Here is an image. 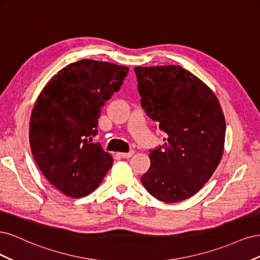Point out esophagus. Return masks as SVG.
Instances as JSON below:
<instances>
[{
  "label": "esophagus",
  "mask_w": 260,
  "mask_h": 260,
  "mask_svg": "<svg viewBox=\"0 0 260 260\" xmlns=\"http://www.w3.org/2000/svg\"><path fill=\"white\" fill-rule=\"evenodd\" d=\"M135 154V152L133 151H130V152H128V153H119L118 155H119L121 158H130V157Z\"/></svg>",
  "instance_id": "esophagus-1"
}]
</instances>
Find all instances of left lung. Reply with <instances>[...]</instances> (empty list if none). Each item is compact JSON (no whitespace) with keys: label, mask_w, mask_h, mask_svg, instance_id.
I'll return each instance as SVG.
<instances>
[{"label":"left lung","mask_w":260,"mask_h":260,"mask_svg":"<svg viewBox=\"0 0 260 260\" xmlns=\"http://www.w3.org/2000/svg\"><path fill=\"white\" fill-rule=\"evenodd\" d=\"M141 107L165 143L149 149L141 181L155 199L177 203L198 193L221 160L225 121L208 86L179 65L136 67Z\"/></svg>","instance_id":"left-lung-1"}]
</instances>
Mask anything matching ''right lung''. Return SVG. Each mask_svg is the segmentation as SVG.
I'll use <instances>...</instances> for the list:
<instances>
[{"mask_svg": "<svg viewBox=\"0 0 260 260\" xmlns=\"http://www.w3.org/2000/svg\"><path fill=\"white\" fill-rule=\"evenodd\" d=\"M129 68L81 59L53 76L39 95L30 119L34 158L44 177L70 198H83L100 185L113 157L99 142L102 107L119 91Z\"/></svg>", "mask_w": 260, "mask_h": 260, "instance_id": "obj_1", "label": "right lung"}]
</instances>
